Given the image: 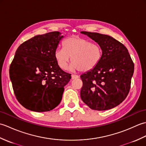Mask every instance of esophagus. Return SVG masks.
I'll return each mask as SVG.
<instances>
[{
    "label": "esophagus",
    "instance_id": "34e87169",
    "mask_svg": "<svg viewBox=\"0 0 146 146\" xmlns=\"http://www.w3.org/2000/svg\"><path fill=\"white\" fill-rule=\"evenodd\" d=\"M78 78V75H71V78H72L73 80V79H76Z\"/></svg>",
    "mask_w": 146,
    "mask_h": 146
}]
</instances>
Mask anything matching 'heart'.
Instances as JSON below:
<instances>
[{"label":"heart","instance_id":"b5f03b06","mask_svg":"<svg viewBox=\"0 0 146 146\" xmlns=\"http://www.w3.org/2000/svg\"><path fill=\"white\" fill-rule=\"evenodd\" d=\"M64 48H58L54 57L61 69L66 70L71 60L70 70L86 72L97 66L102 57V50L96 43L79 36H72L63 42Z\"/></svg>","mask_w":146,"mask_h":146}]
</instances>
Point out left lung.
<instances>
[{
    "label": "left lung",
    "mask_w": 146,
    "mask_h": 146,
    "mask_svg": "<svg viewBox=\"0 0 146 146\" xmlns=\"http://www.w3.org/2000/svg\"><path fill=\"white\" fill-rule=\"evenodd\" d=\"M100 46L102 57L97 66L80 76L81 98L92 110L111 109L125 100L131 88L134 64L127 49L110 36L82 31Z\"/></svg>",
    "instance_id": "obj_1"
}]
</instances>
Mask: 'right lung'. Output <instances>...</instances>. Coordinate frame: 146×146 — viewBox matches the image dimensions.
Segmentation results:
<instances>
[{
    "instance_id": "1",
    "label": "right lung",
    "mask_w": 146,
    "mask_h": 146,
    "mask_svg": "<svg viewBox=\"0 0 146 146\" xmlns=\"http://www.w3.org/2000/svg\"><path fill=\"white\" fill-rule=\"evenodd\" d=\"M63 36L58 31L36 36L21 44L9 68L14 94L24 107L42 112L60 104L71 74L59 67L54 52Z\"/></svg>"
}]
</instances>
